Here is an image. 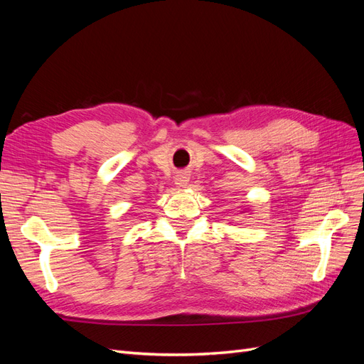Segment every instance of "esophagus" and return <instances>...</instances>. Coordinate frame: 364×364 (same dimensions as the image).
I'll list each match as a JSON object with an SVG mask.
<instances>
[{"instance_id": "esophagus-1", "label": "esophagus", "mask_w": 364, "mask_h": 364, "mask_svg": "<svg viewBox=\"0 0 364 364\" xmlns=\"http://www.w3.org/2000/svg\"><path fill=\"white\" fill-rule=\"evenodd\" d=\"M188 181H190V174L179 173L178 178H176V185H178L179 188H186V185H188Z\"/></svg>"}]
</instances>
